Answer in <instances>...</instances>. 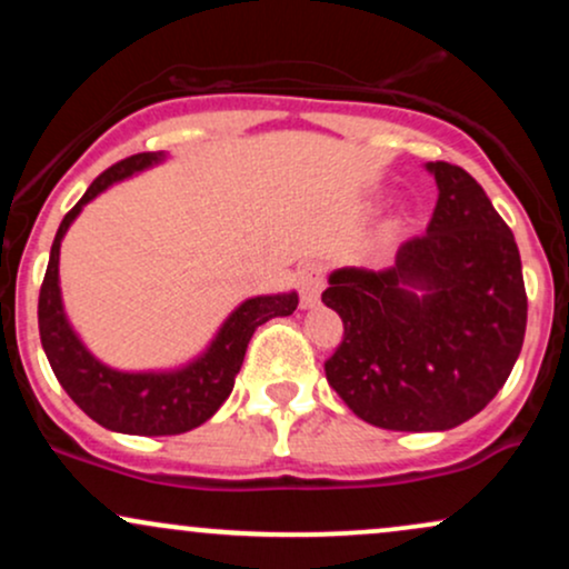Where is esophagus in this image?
Here are the masks:
<instances>
[{
	"label": "esophagus",
	"instance_id": "esophagus-1",
	"mask_svg": "<svg viewBox=\"0 0 569 569\" xmlns=\"http://www.w3.org/2000/svg\"><path fill=\"white\" fill-rule=\"evenodd\" d=\"M323 280H326V270L323 264L310 262L299 270V299H302V307H312L318 302L323 291Z\"/></svg>",
	"mask_w": 569,
	"mask_h": 569
}]
</instances>
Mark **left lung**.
<instances>
[{
	"label": "left lung",
	"mask_w": 569,
	"mask_h": 569,
	"mask_svg": "<svg viewBox=\"0 0 569 569\" xmlns=\"http://www.w3.org/2000/svg\"><path fill=\"white\" fill-rule=\"evenodd\" d=\"M428 171L439 184L428 232L398 248L388 270L331 272L321 293L345 326L326 380L361 420L411 433L479 415L506 385L527 329L511 227L460 166L439 160Z\"/></svg>",
	"instance_id": "8db88e82"
}]
</instances>
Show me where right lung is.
<instances>
[{
	"label": "right lung",
	"instance_id": "obj_1",
	"mask_svg": "<svg viewBox=\"0 0 569 569\" xmlns=\"http://www.w3.org/2000/svg\"><path fill=\"white\" fill-rule=\"evenodd\" d=\"M162 160V152H139L107 168L80 202L63 217L58 227L53 248H50L48 272L39 289V339L48 356L53 375L67 390L71 401L98 426L133 436H179L202 426L213 417L227 396L232 393L234 375L243 367L246 348L253 331L270 318L291 316L297 310V293H276V297L248 299L227 318L217 339L194 363L168 375H126L98 363L84 345L69 329L63 316L61 289H58V251L69 224L98 192L114 181L141 171Z\"/></svg>",
	"mask_w": 569,
	"mask_h": 569
}]
</instances>
